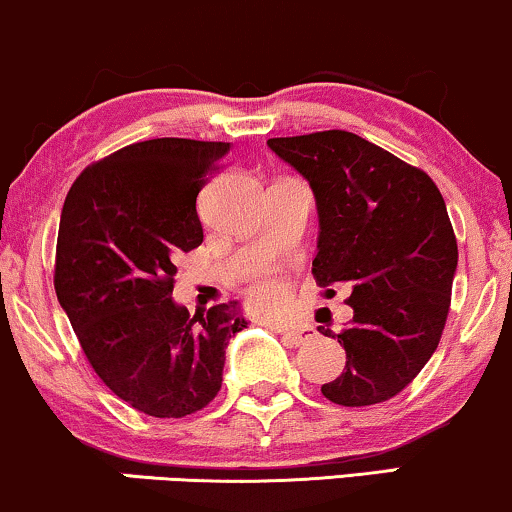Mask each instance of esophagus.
<instances>
[{"mask_svg": "<svg viewBox=\"0 0 512 512\" xmlns=\"http://www.w3.org/2000/svg\"><path fill=\"white\" fill-rule=\"evenodd\" d=\"M282 334H285V337H289L292 339V344H306L308 339H313V327H308V325H282V330H280Z\"/></svg>", "mask_w": 512, "mask_h": 512, "instance_id": "obj_1", "label": "esophagus"}]
</instances>
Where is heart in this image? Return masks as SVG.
<instances>
[{
	"label": "heart",
	"mask_w": 512,
	"mask_h": 512,
	"mask_svg": "<svg viewBox=\"0 0 512 512\" xmlns=\"http://www.w3.org/2000/svg\"><path fill=\"white\" fill-rule=\"evenodd\" d=\"M280 296H282L280 285H277V282H270V280L261 282V285L254 289V301L261 308H275L277 304H280Z\"/></svg>",
	"instance_id": "b5f03b06"
}]
</instances>
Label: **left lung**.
Returning <instances> with one entry per match:
<instances>
[{
  "mask_svg": "<svg viewBox=\"0 0 512 512\" xmlns=\"http://www.w3.org/2000/svg\"><path fill=\"white\" fill-rule=\"evenodd\" d=\"M268 147L313 189L315 282L351 289L349 327H318L346 351L344 372L320 391L339 406L387 401L425 368L449 315L458 244L444 197L420 168L346 130Z\"/></svg>",
  "mask_w": 512,
  "mask_h": 512,
  "instance_id": "8db88e82",
  "label": "left lung"
}]
</instances>
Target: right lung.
Here are the masks:
<instances>
[{"label":"right lung","mask_w":512,"mask_h":512,"mask_svg":"<svg viewBox=\"0 0 512 512\" xmlns=\"http://www.w3.org/2000/svg\"><path fill=\"white\" fill-rule=\"evenodd\" d=\"M227 142L161 137L85 168L63 201L56 299L94 372L154 418H185L223 384L225 349L246 325L237 301L189 315L175 261L204 242L197 194Z\"/></svg>","instance_id":"obj_1"}]
</instances>
